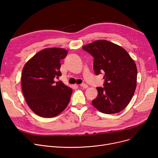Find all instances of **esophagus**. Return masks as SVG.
<instances>
[{
    "label": "esophagus",
    "mask_w": 158,
    "mask_h": 158,
    "mask_svg": "<svg viewBox=\"0 0 158 158\" xmlns=\"http://www.w3.org/2000/svg\"><path fill=\"white\" fill-rule=\"evenodd\" d=\"M80 86H81V87H82V88H88V85H86V84H85V83L81 84Z\"/></svg>",
    "instance_id": "34e87169"
}]
</instances>
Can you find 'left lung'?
I'll return each mask as SVG.
<instances>
[{
  "label": "left lung",
  "mask_w": 158,
  "mask_h": 158,
  "mask_svg": "<svg viewBox=\"0 0 158 158\" xmlns=\"http://www.w3.org/2000/svg\"><path fill=\"white\" fill-rule=\"evenodd\" d=\"M82 48L94 57L96 75L104 72V87H97L92 104L105 114L117 113L125 109L136 88L137 68L125 49L105 40H97Z\"/></svg>",
  "instance_id": "1"
}]
</instances>
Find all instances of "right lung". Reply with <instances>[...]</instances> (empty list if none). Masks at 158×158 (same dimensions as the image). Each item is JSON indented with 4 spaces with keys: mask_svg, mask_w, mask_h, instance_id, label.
<instances>
[{
    "mask_svg": "<svg viewBox=\"0 0 158 158\" xmlns=\"http://www.w3.org/2000/svg\"><path fill=\"white\" fill-rule=\"evenodd\" d=\"M68 51L62 48L41 50L26 63L22 70V93L30 109L37 115L52 118L68 106L72 89L55 78L61 76L60 60Z\"/></svg>",
    "mask_w": 158,
    "mask_h": 158,
    "instance_id": "add662e5",
    "label": "right lung"
}]
</instances>
